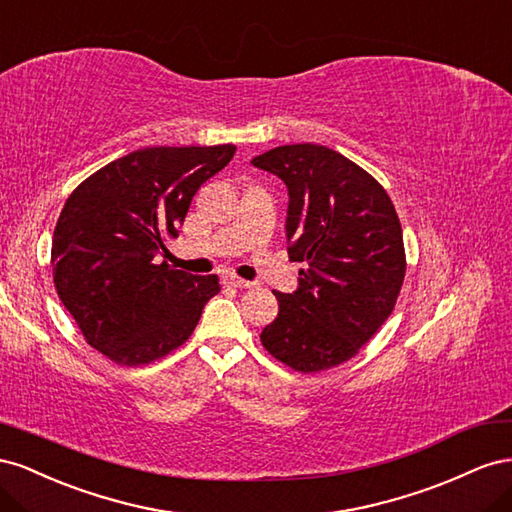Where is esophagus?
<instances>
[{
  "label": "esophagus",
  "instance_id": "obj_1",
  "mask_svg": "<svg viewBox=\"0 0 512 512\" xmlns=\"http://www.w3.org/2000/svg\"><path fill=\"white\" fill-rule=\"evenodd\" d=\"M225 281H227V285H231V287H240V289H251V287H255V283H253V281H244V279H240V276H236V274H229Z\"/></svg>",
  "mask_w": 512,
  "mask_h": 512
}]
</instances>
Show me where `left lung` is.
<instances>
[{
    "mask_svg": "<svg viewBox=\"0 0 512 512\" xmlns=\"http://www.w3.org/2000/svg\"><path fill=\"white\" fill-rule=\"evenodd\" d=\"M287 184L289 259L304 261L294 294L261 345L285 367L319 373L354 358L394 311L405 279L397 210L371 173L326 145H281L253 158Z\"/></svg>",
    "mask_w": 512,
    "mask_h": 512,
    "instance_id": "obj_1",
    "label": "left lung"
}]
</instances>
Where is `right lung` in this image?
I'll return each instance as SVG.
<instances>
[{
	"mask_svg": "<svg viewBox=\"0 0 512 512\" xmlns=\"http://www.w3.org/2000/svg\"><path fill=\"white\" fill-rule=\"evenodd\" d=\"M236 145L143 148L105 165L66 199L51 268L83 339L122 367L165 358L191 337L218 276L158 264L199 186L225 169Z\"/></svg>",
	"mask_w": 512,
	"mask_h": 512,
	"instance_id": "add662e5",
	"label": "right lung"
}]
</instances>
